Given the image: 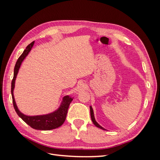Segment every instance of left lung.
Masks as SVG:
<instances>
[{"label": "left lung", "instance_id": "left-lung-1", "mask_svg": "<svg viewBox=\"0 0 160 160\" xmlns=\"http://www.w3.org/2000/svg\"><path fill=\"white\" fill-rule=\"evenodd\" d=\"M90 113H91V120L92 122H93V124L95 125V126H97L98 128L101 129H103V130H105L103 128H102L101 126L100 125L98 124V123L96 122L95 119V117H94V113H93V108H92L91 106H90Z\"/></svg>", "mask_w": 160, "mask_h": 160}]
</instances>
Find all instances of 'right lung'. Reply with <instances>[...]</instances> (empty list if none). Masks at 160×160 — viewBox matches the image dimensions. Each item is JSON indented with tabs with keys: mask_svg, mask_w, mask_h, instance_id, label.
Returning a JSON list of instances; mask_svg holds the SVG:
<instances>
[{
	"mask_svg": "<svg viewBox=\"0 0 160 160\" xmlns=\"http://www.w3.org/2000/svg\"><path fill=\"white\" fill-rule=\"evenodd\" d=\"M34 43H35V41H32L26 47V49L24 50L22 55L18 57V59L15 64V66H14V76L11 83V94L12 98V103L14 108L15 109L17 115L24 121V122L29 125V126H31L32 128L38 130H51L61 126L62 123H64L66 119L67 111H68L69 105L73 98H71V97L68 95L65 96L63 99H62L61 104L59 109L55 111L54 112L52 113L42 115L28 116L22 113L21 111L18 110L13 95L14 83H15L16 77L18 74L19 68H20L21 65L23 60L25 59V57L28 55V52L31 51Z\"/></svg>",
	"mask_w": 160,
	"mask_h": 160,
	"instance_id": "add662e5",
	"label": "right lung"
}]
</instances>
